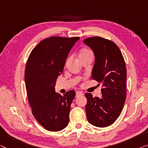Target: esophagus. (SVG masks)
<instances>
[{
	"label": "esophagus",
	"mask_w": 148,
	"mask_h": 148,
	"mask_svg": "<svg viewBox=\"0 0 148 148\" xmlns=\"http://www.w3.org/2000/svg\"><path fill=\"white\" fill-rule=\"evenodd\" d=\"M80 96H83V93L79 91H77L76 92V97H79Z\"/></svg>",
	"instance_id": "obj_1"
}]
</instances>
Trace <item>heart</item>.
I'll list each match as a JSON object with an SVG mask.
<instances>
[{
	"instance_id": "obj_1",
	"label": "heart",
	"mask_w": 148,
	"mask_h": 148,
	"mask_svg": "<svg viewBox=\"0 0 148 148\" xmlns=\"http://www.w3.org/2000/svg\"><path fill=\"white\" fill-rule=\"evenodd\" d=\"M92 52L91 51V50L89 49L88 48H85L83 49H82V50L80 51V53H79V59L80 60H81V59H83L85 58H87V57L88 56H92ZM70 60V58H69L66 61V64L67 63L69 62Z\"/></svg>"
}]
</instances>
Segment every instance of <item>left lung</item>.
I'll return each mask as SVG.
<instances>
[{"label":"left lung","instance_id":"1","mask_svg":"<svg viewBox=\"0 0 148 148\" xmlns=\"http://www.w3.org/2000/svg\"><path fill=\"white\" fill-rule=\"evenodd\" d=\"M83 42L95 56L92 79L103 87L101 98L85 94L87 120L93 126L104 128L114 123L123 109L126 99V63L119 47L112 41L93 36Z\"/></svg>","mask_w":148,"mask_h":148}]
</instances>
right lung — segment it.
I'll return each mask as SVG.
<instances>
[{
  "label": "right lung",
  "mask_w": 148,
  "mask_h": 148,
  "mask_svg": "<svg viewBox=\"0 0 148 148\" xmlns=\"http://www.w3.org/2000/svg\"><path fill=\"white\" fill-rule=\"evenodd\" d=\"M79 38H45L32 49L27 60L24 78L32 112L38 123L48 131H60L69 123L75 91L69 90L61 96L54 87L68 53Z\"/></svg>",
  "instance_id": "right-lung-1"
}]
</instances>
